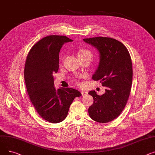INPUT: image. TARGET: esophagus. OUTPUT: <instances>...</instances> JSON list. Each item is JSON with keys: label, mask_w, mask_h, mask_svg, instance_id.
<instances>
[{"label": "esophagus", "mask_w": 155, "mask_h": 155, "mask_svg": "<svg viewBox=\"0 0 155 155\" xmlns=\"http://www.w3.org/2000/svg\"><path fill=\"white\" fill-rule=\"evenodd\" d=\"M81 94L83 95V96L87 95L88 94V93L86 91H81Z\"/></svg>", "instance_id": "34e87169"}]
</instances>
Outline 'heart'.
Here are the masks:
<instances>
[{"label": "heart", "mask_w": 155, "mask_h": 155, "mask_svg": "<svg viewBox=\"0 0 155 155\" xmlns=\"http://www.w3.org/2000/svg\"><path fill=\"white\" fill-rule=\"evenodd\" d=\"M78 58L86 57V56H89V57L92 58V56H93L92 52L86 48L80 49L78 51Z\"/></svg>", "instance_id": "1"}]
</instances>
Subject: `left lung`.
I'll use <instances>...</instances> for the list:
<instances>
[{
    "label": "left lung",
    "mask_w": 155,
    "mask_h": 155,
    "mask_svg": "<svg viewBox=\"0 0 155 155\" xmlns=\"http://www.w3.org/2000/svg\"><path fill=\"white\" fill-rule=\"evenodd\" d=\"M83 40L96 47L100 53L99 66L92 79L100 81L106 87V93L101 96L95 91L89 92L94 99L88 109L89 115L96 122L108 123L120 115L128 102L133 79L130 54L123 43L111 38Z\"/></svg>",
    "instance_id": "1"
}]
</instances>
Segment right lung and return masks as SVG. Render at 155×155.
<instances>
[{"instance_id":"add662e5","label":"right lung","mask_w":155,"mask_h":155,"mask_svg":"<svg viewBox=\"0 0 155 155\" xmlns=\"http://www.w3.org/2000/svg\"><path fill=\"white\" fill-rule=\"evenodd\" d=\"M72 40L64 35H52L35 43L27 56L25 83L29 99L36 111L52 123L65 120L75 97L81 94L73 88L54 87V72L59 69V54L62 45Z\"/></svg>"}]
</instances>
